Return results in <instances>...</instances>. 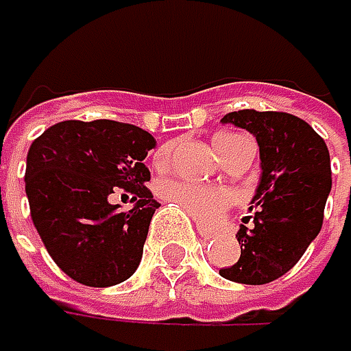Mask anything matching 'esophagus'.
Returning a JSON list of instances; mask_svg holds the SVG:
<instances>
[{"label": "esophagus", "instance_id": "34e87169", "mask_svg": "<svg viewBox=\"0 0 351 351\" xmlns=\"http://www.w3.org/2000/svg\"><path fill=\"white\" fill-rule=\"evenodd\" d=\"M196 230H198L200 238H204V240H208V238H213V236H215V232H213V230H206V228H202V226H198Z\"/></svg>", "mask_w": 351, "mask_h": 351}]
</instances>
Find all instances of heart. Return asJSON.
I'll return each mask as SVG.
<instances>
[{"label":"heart","mask_w":351,"mask_h":351,"mask_svg":"<svg viewBox=\"0 0 351 351\" xmlns=\"http://www.w3.org/2000/svg\"><path fill=\"white\" fill-rule=\"evenodd\" d=\"M236 134H217L213 138V147L215 153L221 157L226 145L230 141H234ZM173 147L165 145L157 151V165L165 167L171 159ZM161 196L167 202H173L178 206H182L190 217H194L200 223H213L215 219H219L223 215V210L232 204L234 196L228 188L221 186H200V184H192V182H184V180H173V182H165L161 188Z\"/></svg>","instance_id":"obj_1"}]
</instances>
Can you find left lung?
<instances>
[{"label": "left lung", "instance_id": "1", "mask_svg": "<svg viewBox=\"0 0 351 351\" xmlns=\"http://www.w3.org/2000/svg\"><path fill=\"white\" fill-rule=\"evenodd\" d=\"M256 138L261 180L248 210L252 228L236 234L242 254L219 275L263 285L285 275L319 236L331 192V157L325 141L304 119L281 111L242 109L223 115Z\"/></svg>", "mask_w": 351, "mask_h": 351}]
</instances>
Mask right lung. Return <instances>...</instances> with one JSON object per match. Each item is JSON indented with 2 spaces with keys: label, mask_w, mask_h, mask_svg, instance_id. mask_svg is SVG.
I'll list each match as a JSON object with an SVG mask.
<instances>
[{
  "label": "right lung",
  "mask_w": 351,
  "mask_h": 351,
  "mask_svg": "<svg viewBox=\"0 0 351 351\" xmlns=\"http://www.w3.org/2000/svg\"><path fill=\"white\" fill-rule=\"evenodd\" d=\"M157 141L147 130L113 119L60 121L26 155L32 223L56 265L88 287H109L141 265L155 208L145 157ZM121 187L135 206L121 213L108 196Z\"/></svg>",
  "instance_id": "1"
}]
</instances>
